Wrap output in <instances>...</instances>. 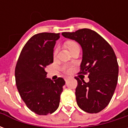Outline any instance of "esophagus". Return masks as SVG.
Masks as SVG:
<instances>
[{
  "mask_svg": "<svg viewBox=\"0 0 128 128\" xmlns=\"http://www.w3.org/2000/svg\"><path fill=\"white\" fill-rule=\"evenodd\" d=\"M68 79H69V77H65L64 78V80H65V82H67Z\"/></svg>",
  "mask_w": 128,
  "mask_h": 128,
  "instance_id": "obj_1",
  "label": "esophagus"
}]
</instances>
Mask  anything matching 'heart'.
<instances>
[{
	"mask_svg": "<svg viewBox=\"0 0 128 128\" xmlns=\"http://www.w3.org/2000/svg\"><path fill=\"white\" fill-rule=\"evenodd\" d=\"M66 45L68 47V48L69 49L70 51H72V50L74 49H76V48H80V46H79V44H78L77 42L75 41H68L66 43ZM58 53V48H56L55 50L53 51V56H56ZM62 71L66 73H68V72H70L71 70V68L70 66H68V65H64L62 68Z\"/></svg>",
	"mask_w": 128,
	"mask_h": 128,
	"instance_id": "b5f03b06",
	"label": "heart"
}]
</instances>
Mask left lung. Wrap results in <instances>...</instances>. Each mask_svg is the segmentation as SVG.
Instances as JSON below:
<instances>
[{
  "label": "left lung",
  "instance_id": "obj_1",
  "mask_svg": "<svg viewBox=\"0 0 128 128\" xmlns=\"http://www.w3.org/2000/svg\"><path fill=\"white\" fill-rule=\"evenodd\" d=\"M62 36L78 42L83 57L78 74H88L89 82L75 77L78 106L86 112L97 113L110 103L118 82V65L112 46L99 34L89 29L64 32Z\"/></svg>",
  "mask_w": 128,
  "mask_h": 128
}]
</instances>
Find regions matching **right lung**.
<instances>
[{
    "label": "right lung",
    "mask_w": 128,
    "mask_h": 128,
    "mask_svg": "<svg viewBox=\"0 0 128 128\" xmlns=\"http://www.w3.org/2000/svg\"><path fill=\"white\" fill-rule=\"evenodd\" d=\"M60 34L40 33L27 41L15 68L16 84L29 110L39 115L54 112L60 105L65 81L46 78V68L53 62V48Z\"/></svg>",
    "instance_id": "add662e5"
}]
</instances>
